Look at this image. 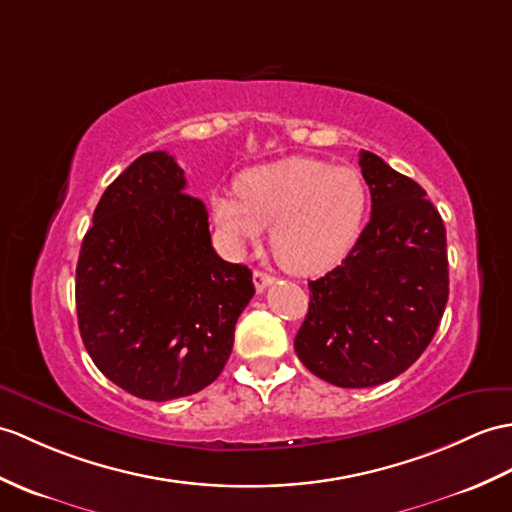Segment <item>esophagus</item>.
<instances>
[{
  "instance_id": "1",
  "label": "esophagus",
  "mask_w": 512,
  "mask_h": 512,
  "mask_svg": "<svg viewBox=\"0 0 512 512\" xmlns=\"http://www.w3.org/2000/svg\"><path fill=\"white\" fill-rule=\"evenodd\" d=\"M272 281H275V277L268 275V272H264V270H255L253 272V283H255V290L257 292H264Z\"/></svg>"
}]
</instances>
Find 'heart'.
<instances>
[{
	"instance_id": "obj_1",
	"label": "heart",
	"mask_w": 512,
	"mask_h": 512,
	"mask_svg": "<svg viewBox=\"0 0 512 512\" xmlns=\"http://www.w3.org/2000/svg\"><path fill=\"white\" fill-rule=\"evenodd\" d=\"M237 196H213L211 220L229 253L240 255L270 229L279 264L296 275L334 268L358 242L366 185L351 168L290 157L246 170Z\"/></svg>"
}]
</instances>
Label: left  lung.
<instances>
[{"instance_id":"obj_1","label":"left lung","mask_w":512,"mask_h":512,"mask_svg":"<svg viewBox=\"0 0 512 512\" xmlns=\"http://www.w3.org/2000/svg\"><path fill=\"white\" fill-rule=\"evenodd\" d=\"M371 189V220L358 242L310 281V310L294 351L310 371L340 388L390 382L421 358L447 305V237L425 189L360 152Z\"/></svg>"}]
</instances>
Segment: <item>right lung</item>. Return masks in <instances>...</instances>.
<instances>
[{
	"instance_id": "add662e5",
	"label": "right lung",
	"mask_w": 512,
	"mask_h": 512,
	"mask_svg": "<svg viewBox=\"0 0 512 512\" xmlns=\"http://www.w3.org/2000/svg\"><path fill=\"white\" fill-rule=\"evenodd\" d=\"M168 152H146L106 187L76 266L85 349L130 395L170 401L216 379L253 272L211 246L202 200Z\"/></svg>"
}]
</instances>
